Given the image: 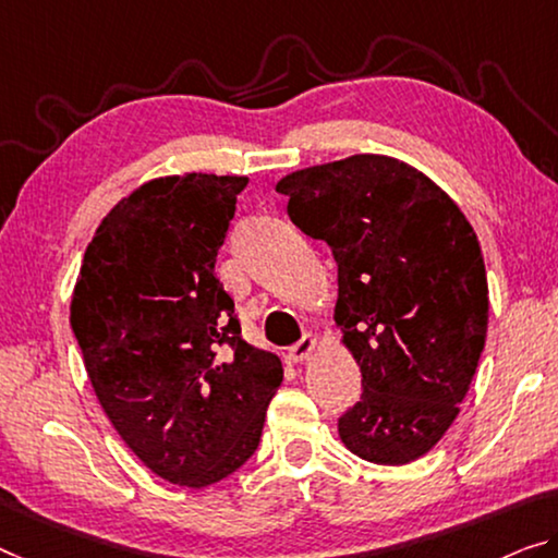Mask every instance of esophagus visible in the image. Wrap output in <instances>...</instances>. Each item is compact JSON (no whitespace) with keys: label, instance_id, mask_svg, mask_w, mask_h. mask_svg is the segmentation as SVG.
<instances>
[{"label":"esophagus","instance_id":"obj_1","mask_svg":"<svg viewBox=\"0 0 558 558\" xmlns=\"http://www.w3.org/2000/svg\"><path fill=\"white\" fill-rule=\"evenodd\" d=\"M314 349H316V337L314 333H304L302 341H296V344L287 351V359L291 364L306 362V359L314 354Z\"/></svg>","mask_w":558,"mask_h":558}]
</instances>
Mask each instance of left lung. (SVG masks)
Returning <instances> with one entry per match:
<instances>
[{
    "mask_svg": "<svg viewBox=\"0 0 558 558\" xmlns=\"http://www.w3.org/2000/svg\"><path fill=\"white\" fill-rule=\"evenodd\" d=\"M277 192L339 267L333 322L364 387L339 418L341 441L372 464L416 461L459 416L484 351L488 284L476 231L424 171L384 154L296 169Z\"/></svg>",
    "mask_w": 558,
    "mask_h": 558,
    "instance_id": "left-lung-1",
    "label": "left lung"
}]
</instances>
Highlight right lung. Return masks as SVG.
<instances>
[{"label": "right lung", "instance_id": "right-lung-1", "mask_svg": "<svg viewBox=\"0 0 558 558\" xmlns=\"http://www.w3.org/2000/svg\"><path fill=\"white\" fill-rule=\"evenodd\" d=\"M250 177L190 171L119 199L84 252L70 322L111 426L154 474L202 488L259 447L284 368L242 339L214 277Z\"/></svg>", "mask_w": 558, "mask_h": 558}]
</instances>
